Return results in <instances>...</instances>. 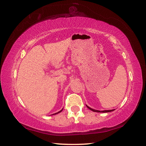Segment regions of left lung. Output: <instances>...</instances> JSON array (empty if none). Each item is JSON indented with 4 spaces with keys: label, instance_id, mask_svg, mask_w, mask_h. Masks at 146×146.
<instances>
[{
    "label": "left lung",
    "instance_id": "8db88e82",
    "mask_svg": "<svg viewBox=\"0 0 146 146\" xmlns=\"http://www.w3.org/2000/svg\"><path fill=\"white\" fill-rule=\"evenodd\" d=\"M86 106L90 110H91L92 111H95V112H100V113H107V112H110V111H113L115 109H112V110H102V111H100V110H95V109H93V108H90V107H88V106H87V105H86Z\"/></svg>",
    "mask_w": 146,
    "mask_h": 146
}]
</instances>
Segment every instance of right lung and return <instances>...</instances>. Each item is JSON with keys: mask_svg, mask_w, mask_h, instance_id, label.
I'll list each match as a JSON object with an SVG mask.
<instances>
[{"mask_svg": "<svg viewBox=\"0 0 146 146\" xmlns=\"http://www.w3.org/2000/svg\"><path fill=\"white\" fill-rule=\"evenodd\" d=\"M63 110V108H62V109L60 110V111H58V112H57V113H53V114H52V115H56V114H58V113H60L61 112V111H62V110Z\"/></svg>", "mask_w": 146, "mask_h": 146, "instance_id": "1", "label": "right lung"}]
</instances>
